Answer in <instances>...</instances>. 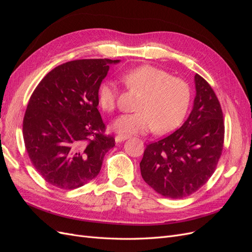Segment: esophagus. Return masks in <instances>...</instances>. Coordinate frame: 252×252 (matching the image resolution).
Returning a JSON list of instances; mask_svg holds the SVG:
<instances>
[{
    "mask_svg": "<svg viewBox=\"0 0 252 252\" xmlns=\"http://www.w3.org/2000/svg\"><path fill=\"white\" fill-rule=\"evenodd\" d=\"M127 139H129V135H127V134H118V135L116 136V142H117V143H120V142L125 141V140H127Z\"/></svg>",
    "mask_w": 252,
    "mask_h": 252,
    "instance_id": "obj_1",
    "label": "esophagus"
}]
</instances>
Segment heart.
<instances>
[{
    "mask_svg": "<svg viewBox=\"0 0 252 252\" xmlns=\"http://www.w3.org/2000/svg\"><path fill=\"white\" fill-rule=\"evenodd\" d=\"M129 89L142 94L136 112L124 114L114 122V129L123 133H168L184 121L191 101V88L182 78L161 68L143 65L121 75ZM101 108L112 112L117 108L118 89L111 81L103 82L97 90Z\"/></svg>",
    "mask_w": 252,
    "mask_h": 252,
    "instance_id": "obj_1",
    "label": "heart"
}]
</instances>
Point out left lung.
<instances>
[{"instance_id":"left-lung-1","label":"left lung","mask_w":252,"mask_h":252,"mask_svg":"<svg viewBox=\"0 0 252 252\" xmlns=\"http://www.w3.org/2000/svg\"><path fill=\"white\" fill-rule=\"evenodd\" d=\"M193 108L177 131L146 146L140 163L144 181L169 199L199 190L215 172L224 147L223 111L209 83L195 74Z\"/></svg>"}]
</instances>
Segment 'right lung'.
I'll return each instance as SVG.
<instances>
[{
  "mask_svg": "<svg viewBox=\"0 0 252 252\" xmlns=\"http://www.w3.org/2000/svg\"><path fill=\"white\" fill-rule=\"evenodd\" d=\"M112 63L119 60L59 65L29 98L23 120L25 147L36 171L52 186L69 190L87 184L114 146L97 110V90Z\"/></svg>",
  "mask_w": 252,
  "mask_h": 252,
  "instance_id": "right-lung-1",
  "label": "right lung"
}]
</instances>
